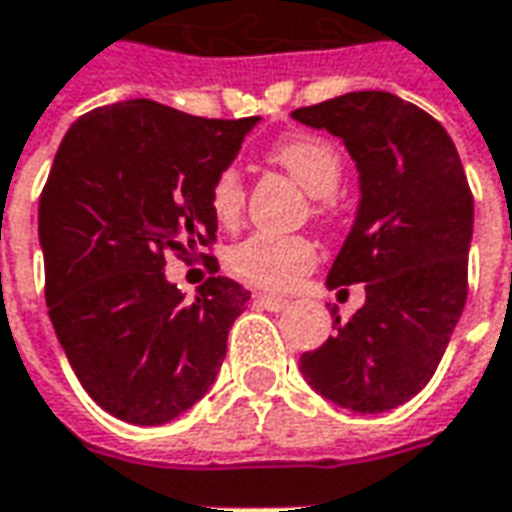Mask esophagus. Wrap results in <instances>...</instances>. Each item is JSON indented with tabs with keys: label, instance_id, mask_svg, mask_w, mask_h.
Segmentation results:
<instances>
[{
	"label": "esophagus",
	"instance_id": "esophagus-1",
	"mask_svg": "<svg viewBox=\"0 0 512 512\" xmlns=\"http://www.w3.org/2000/svg\"><path fill=\"white\" fill-rule=\"evenodd\" d=\"M255 301L260 304V307H266L268 312H279V310H285L288 307L290 301L285 299V296H271V293H257Z\"/></svg>",
	"mask_w": 512,
	"mask_h": 512
}]
</instances>
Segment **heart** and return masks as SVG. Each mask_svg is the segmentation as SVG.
Here are the masks:
<instances>
[{"label":"heart","instance_id":"b5f03b06","mask_svg":"<svg viewBox=\"0 0 512 512\" xmlns=\"http://www.w3.org/2000/svg\"><path fill=\"white\" fill-rule=\"evenodd\" d=\"M271 161L288 172L301 189L315 197V213L332 211V191L343 178V161L326 139L296 136L271 150ZM216 222L233 227L244 211V180L235 167L222 169L211 186ZM227 271L252 288L288 290L318 263V249L304 235L255 233L227 249Z\"/></svg>","mask_w":512,"mask_h":512}]
</instances>
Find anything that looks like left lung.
I'll list each match as a JSON object with an SVG mask.
<instances>
[{
	"instance_id": "8db88e82",
	"label": "left lung",
	"mask_w": 512,
	"mask_h": 512,
	"mask_svg": "<svg viewBox=\"0 0 512 512\" xmlns=\"http://www.w3.org/2000/svg\"><path fill=\"white\" fill-rule=\"evenodd\" d=\"M354 158L359 205L326 285L365 282V304L299 359L307 384L356 414L403 406L436 373L466 304L474 200L450 134L381 90L293 112Z\"/></svg>"
}]
</instances>
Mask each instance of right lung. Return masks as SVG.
Listing matches in <instances>:
<instances>
[{"mask_svg": "<svg viewBox=\"0 0 512 512\" xmlns=\"http://www.w3.org/2000/svg\"><path fill=\"white\" fill-rule=\"evenodd\" d=\"M257 123L134 98L62 139L38 211L46 304L73 373L112 417L164 425L216 381L249 290L211 277L186 299L164 257L213 241V180Z\"/></svg>", "mask_w": 512, "mask_h": 512, "instance_id": "add662e5", "label": "right lung"}]
</instances>
